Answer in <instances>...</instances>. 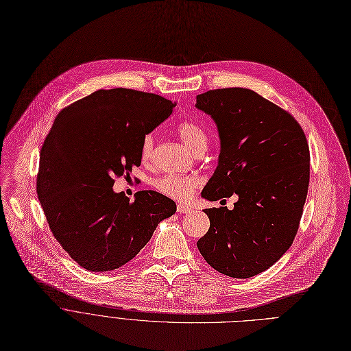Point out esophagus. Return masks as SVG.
<instances>
[{
    "label": "esophagus",
    "instance_id": "34e87169",
    "mask_svg": "<svg viewBox=\"0 0 351 351\" xmlns=\"http://www.w3.org/2000/svg\"><path fill=\"white\" fill-rule=\"evenodd\" d=\"M191 206H188V204H184V203H178L177 204V212L180 213V215H184V213H189L191 212Z\"/></svg>",
    "mask_w": 351,
    "mask_h": 351
}]
</instances>
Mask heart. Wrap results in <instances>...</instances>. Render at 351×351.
<instances>
[{"instance_id":"1","label":"heart","mask_w":351,"mask_h":351,"mask_svg":"<svg viewBox=\"0 0 351 351\" xmlns=\"http://www.w3.org/2000/svg\"><path fill=\"white\" fill-rule=\"evenodd\" d=\"M176 131L178 136L182 139V143L196 155L203 154L207 149L208 145V135L206 130L197 124L196 121H181ZM154 145L155 139L154 134H147L143 138L141 143V159L143 162L148 163L154 154ZM154 188L160 192L162 195H166L169 197L184 200L188 199L195 189L199 185V180L193 176H180V174H165L152 181Z\"/></svg>"}]
</instances>
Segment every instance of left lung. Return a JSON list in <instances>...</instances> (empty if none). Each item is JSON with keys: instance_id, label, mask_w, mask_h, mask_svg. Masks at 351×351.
I'll use <instances>...</instances> for the list:
<instances>
[{"instance_id": "obj_1", "label": "left lung", "mask_w": 351, "mask_h": 351, "mask_svg": "<svg viewBox=\"0 0 351 351\" xmlns=\"http://www.w3.org/2000/svg\"><path fill=\"white\" fill-rule=\"evenodd\" d=\"M196 108L217 124L219 166L202 197L238 195L234 208H204L210 228L197 241L203 258L232 278L254 276L291 247L310 182L304 131L285 109L247 88L210 90Z\"/></svg>"}]
</instances>
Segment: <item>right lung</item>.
Instances as JSON below:
<instances>
[{"label":"right lung","instance_id":"right-lung-1","mask_svg":"<svg viewBox=\"0 0 351 351\" xmlns=\"http://www.w3.org/2000/svg\"><path fill=\"white\" fill-rule=\"evenodd\" d=\"M176 104L128 88L98 90L62 109L40 152L37 195L49 230L80 267L104 272L134 258L174 200L139 191L134 202L113 191L114 177L141 165L144 135Z\"/></svg>","mask_w":351,"mask_h":351}]
</instances>
